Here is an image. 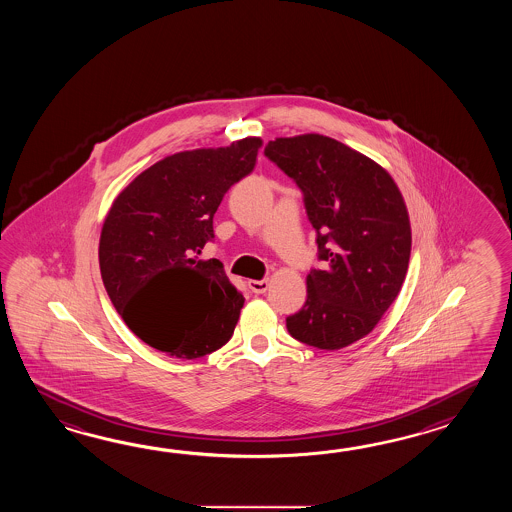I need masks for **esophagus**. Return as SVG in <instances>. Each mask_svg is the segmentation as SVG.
I'll use <instances>...</instances> for the list:
<instances>
[{"instance_id":"1","label":"esophagus","mask_w":512,"mask_h":512,"mask_svg":"<svg viewBox=\"0 0 512 512\" xmlns=\"http://www.w3.org/2000/svg\"><path fill=\"white\" fill-rule=\"evenodd\" d=\"M249 287L252 293L263 294L269 289V280H251Z\"/></svg>"}]
</instances>
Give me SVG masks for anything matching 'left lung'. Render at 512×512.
Here are the masks:
<instances>
[{"instance_id": "8db88e82", "label": "left lung", "mask_w": 512, "mask_h": 512, "mask_svg": "<svg viewBox=\"0 0 512 512\" xmlns=\"http://www.w3.org/2000/svg\"><path fill=\"white\" fill-rule=\"evenodd\" d=\"M265 157L302 190L324 261L307 274V300L287 331L313 348H346L401 291L412 251L403 196L370 157L318 133L269 141Z\"/></svg>"}]
</instances>
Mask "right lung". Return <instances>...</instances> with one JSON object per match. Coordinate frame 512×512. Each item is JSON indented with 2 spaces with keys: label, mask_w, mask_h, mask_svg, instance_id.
Returning a JSON list of instances; mask_svg holds the SVG:
<instances>
[{
  "label": "right lung",
  "mask_w": 512,
  "mask_h": 512,
  "mask_svg": "<svg viewBox=\"0 0 512 512\" xmlns=\"http://www.w3.org/2000/svg\"><path fill=\"white\" fill-rule=\"evenodd\" d=\"M261 139L174 153L120 192L104 219L98 263L111 304L148 346L199 359L225 346L243 294L223 263L199 260L214 240V214L230 186L251 174ZM177 273L174 288L164 275Z\"/></svg>",
  "instance_id": "right-lung-1"
}]
</instances>
